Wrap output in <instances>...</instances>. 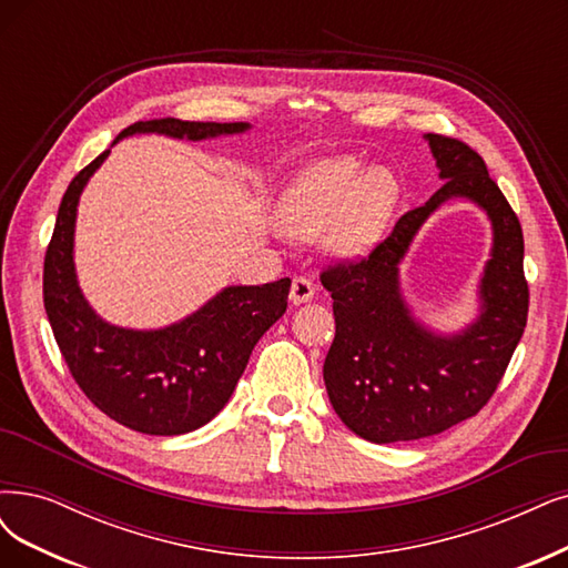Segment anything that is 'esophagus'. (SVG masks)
I'll use <instances>...</instances> for the list:
<instances>
[{
	"instance_id": "34e87169",
	"label": "esophagus",
	"mask_w": 568,
	"mask_h": 568,
	"mask_svg": "<svg viewBox=\"0 0 568 568\" xmlns=\"http://www.w3.org/2000/svg\"><path fill=\"white\" fill-rule=\"evenodd\" d=\"M313 295H316V285H313L308 278H295L292 281V287H290V302L300 306V304H306L313 300Z\"/></svg>"
}]
</instances>
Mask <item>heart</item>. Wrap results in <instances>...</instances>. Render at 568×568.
Returning a JSON list of instances; mask_svg holds the SVG:
<instances>
[{
    "mask_svg": "<svg viewBox=\"0 0 568 568\" xmlns=\"http://www.w3.org/2000/svg\"><path fill=\"white\" fill-rule=\"evenodd\" d=\"M400 196L386 168H367L355 156H332L306 165L276 201V222L287 236L323 234L332 257H361L379 241Z\"/></svg>",
    "mask_w": 568,
    "mask_h": 568,
    "instance_id": "heart-1",
    "label": "heart"
}]
</instances>
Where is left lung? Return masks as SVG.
<instances>
[{"label": "left lung", "mask_w": 568, "mask_h": 568, "mask_svg": "<svg viewBox=\"0 0 568 568\" xmlns=\"http://www.w3.org/2000/svg\"><path fill=\"white\" fill-rule=\"evenodd\" d=\"M445 184L405 213L369 257L323 271L337 334L323 379L348 430L376 445L443 433L487 405L527 327L524 236L510 203L466 142L424 135ZM452 197L475 202L493 222L478 318L464 331L435 333L413 314L399 287V264L417 229Z\"/></svg>", "instance_id": "left-lung-1"}]
</instances>
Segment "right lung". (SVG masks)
<instances>
[{
	"mask_svg": "<svg viewBox=\"0 0 568 568\" xmlns=\"http://www.w3.org/2000/svg\"><path fill=\"white\" fill-rule=\"evenodd\" d=\"M250 131V123L152 119L121 131L210 140ZM110 156L102 152L70 182L44 260V308L58 348L89 400L116 424L146 435H182L205 426L234 393L250 353L287 308L290 278L229 285L192 316L159 329L102 321L83 297L74 268L77 205L83 186Z\"/></svg>",
	"mask_w": 568,
	"mask_h": 568,
	"instance_id": "right-lung-1",
	"label": "right lung"
}]
</instances>
